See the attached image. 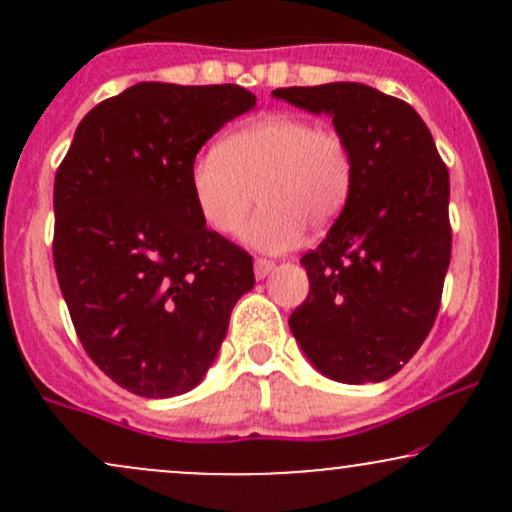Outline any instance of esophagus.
<instances>
[{
  "instance_id": "34e87169",
  "label": "esophagus",
  "mask_w": 512,
  "mask_h": 512,
  "mask_svg": "<svg viewBox=\"0 0 512 512\" xmlns=\"http://www.w3.org/2000/svg\"><path fill=\"white\" fill-rule=\"evenodd\" d=\"M274 269V262L272 260H264V257H257L255 260V276L257 279H264L269 272Z\"/></svg>"
}]
</instances>
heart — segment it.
Returning <instances> with one entry per match:
<instances>
[{
	"label": "heart",
	"instance_id": "obj_1",
	"mask_svg": "<svg viewBox=\"0 0 512 512\" xmlns=\"http://www.w3.org/2000/svg\"><path fill=\"white\" fill-rule=\"evenodd\" d=\"M190 187L199 216L219 236L236 233L260 199L243 240L281 252L305 228L322 233L337 221L354 187V156L337 129L301 115H269L199 156Z\"/></svg>",
	"mask_w": 512,
	"mask_h": 512
}]
</instances>
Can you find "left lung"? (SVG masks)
<instances>
[{
	"label": "left lung",
	"mask_w": 512,
	"mask_h": 512,
	"mask_svg": "<svg viewBox=\"0 0 512 512\" xmlns=\"http://www.w3.org/2000/svg\"><path fill=\"white\" fill-rule=\"evenodd\" d=\"M272 96L330 115L354 156L349 202L301 260L310 293L289 327L330 380L383 383L436 322L452 245L448 168L419 113L378 88L334 81Z\"/></svg>",
	"instance_id": "left-lung-1"
}]
</instances>
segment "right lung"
<instances>
[{
  "instance_id": "right-lung-1",
  "label": "right lung",
  "mask_w": 512,
  "mask_h": 512,
  "mask_svg": "<svg viewBox=\"0 0 512 512\" xmlns=\"http://www.w3.org/2000/svg\"><path fill=\"white\" fill-rule=\"evenodd\" d=\"M257 98L236 84L142 81L79 122L55 175V272L86 354L139 397L202 383L252 257L209 231L195 156Z\"/></svg>"
}]
</instances>
